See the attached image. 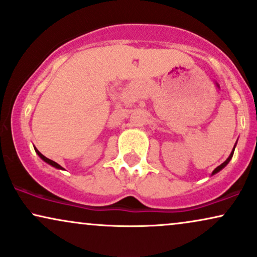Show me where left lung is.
Segmentation results:
<instances>
[{"instance_id": "1", "label": "left lung", "mask_w": 257, "mask_h": 257, "mask_svg": "<svg viewBox=\"0 0 257 257\" xmlns=\"http://www.w3.org/2000/svg\"><path fill=\"white\" fill-rule=\"evenodd\" d=\"M235 148H236V144H235V147H233V151H235ZM233 151H232V153H231V155H230V156H229V157H227V160L225 161V162H224V163H221L219 167H217V168H216V169H214V170H213V172H212V175H214V174H217L218 172H220V170H221V169H223V168H225V167L227 166V163H229V162H230V160H231V158H232Z\"/></svg>"}]
</instances>
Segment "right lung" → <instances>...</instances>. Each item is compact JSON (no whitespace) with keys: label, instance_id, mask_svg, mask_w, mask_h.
I'll return each instance as SVG.
<instances>
[{"label":"right lung","instance_id":"1","mask_svg":"<svg viewBox=\"0 0 257 257\" xmlns=\"http://www.w3.org/2000/svg\"><path fill=\"white\" fill-rule=\"evenodd\" d=\"M36 153L38 154V156H39V157L41 158V160H43V161H44V162L49 163V164H50V166L55 167V168H57V169H62V170H64V168H63V167H61V166H59V164H58V163L53 162V161H52V160H49V158H47V157H45V156H44V155H41V154L39 153V151H38V150H37V149H36Z\"/></svg>","mask_w":257,"mask_h":257}]
</instances>
